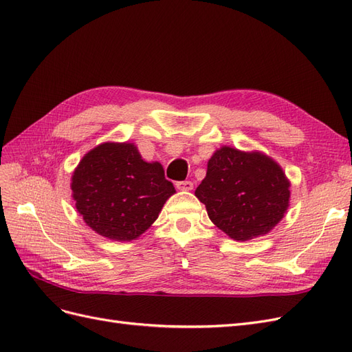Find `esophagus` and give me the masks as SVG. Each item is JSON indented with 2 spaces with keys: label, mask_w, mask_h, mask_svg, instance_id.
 <instances>
[{
  "label": "esophagus",
  "mask_w": 352,
  "mask_h": 352,
  "mask_svg": "<svg viewBox=\"0 0 352 352\" xmlns=\"http://www.w3.org/2000/svg\"><path fill=\"white\" fill-rule=\"evenodd\" d=\"M176 188L179 190H192L194 184L190 180H180V182H176Z\"/></svg>",
  "instance_id": "34e87169"
}]
</instances>
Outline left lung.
Instances as JSON below:
<instances>
[{"label":"left lung","mask_w":352,"mask_h":352,"mask_svg":"<svg viewBox=\"0 0 352 352\" xmlns=\"http://www.w3.org/2000/svg\"><path fill=\"white\" fill-rule=\"evenodd\" d=\"M289 186L270 157L221 146L208 160L195 197L220 230L235 241H248L269 233L283 219Z\"/></svg>","instance_id":"8db88e82"}]
</instances>
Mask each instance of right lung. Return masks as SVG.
I'll return each instance as SVG.
<instances>
[{
  "label": "right lung",
  "mask_w": 352,
  "mask_h": 352,
  "mask_svg": "<svg viewBox=\"0 0 352 352\" xmlns=\"http://www.w3.org/2000/svg\"><path fill=\"white\" fill-rule=\"evenodd\" d=\"M72 190L85 223L119 242L142 235L176 192L163 166L144 162L129 142H105L85 154L72 176Z\"/></svg>",
  "instance_id": "1"
}]
</instances>
